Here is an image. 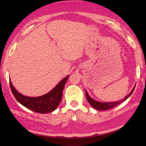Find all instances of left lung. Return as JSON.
Segmentation results:
<instances>
[{"label": "left lung", "instance_id": "1", "mask_svg": "<svg viewBox=\"0 0 146 146\" xmlns=\"http://www.w3.org/2000/svg\"><path fill=\"white\" fill-rule=\"evenodd\" d=\"M135 88V86L134 87L133 90H131V92L129 93V94H128L127 96L123 100H121L120 101L114 102H109V103L99 102L96 101V100L91 98L89 96V95L88 94V93L87 91H86V90H85V94H86V97H87V101L89 103L90 106L97 110H100V111H104V110H107V109H110L111 108H114V107L118 106L119 104H120L122 102H123L124 101H125V100H127L131 94H132V93L133 92Z\"/></svg>", "mask_w": 146, "mask_h": 146}]
</instances>
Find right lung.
<instances>
[{
  "instance_id": "right-lung-1",
  "label": "right lung",
  "mask_w": 146,
  "mask_h": 146,
  "mask_svg": "<svg viewBox=\"0 0 146 146\" xmlns=\"http://www.w3.org/2000/svg\"><path fill=\"white\" fill-rule=\"evenodd\" d=\"M69 76L62 80L51 91L39 97L25 96L18 92L9 81L11 90L17 102L28 109L38 113H51L57 109L60 104L64 85Z\"/></svg>"
}]
</instances>
